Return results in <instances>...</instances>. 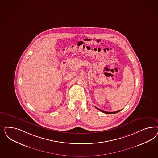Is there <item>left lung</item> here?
Wrapping results in <instances>:
<instances>
[{
    "label": "left lung",
    "instance_id": "left-lung-1",
    "mask_svg": "<svg viewBox=\"0 0 158 158\" xmlns=\"http://www.w3.org/2000/svg\"><path fill=\"white\" fill-rule=\"evenodd\" d=\"M97 109H98L99 110H100V111H101V112H103V113H106V114H113V113H116L117 112H120L121 110H118V111H116V112H106V111H104V110H102L101 109H99V108H98V107H95Z\"/></svg>",
    "mask_w": 158,
    "mask_h": 158
}]
</instances>
